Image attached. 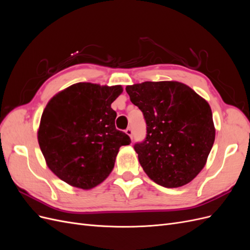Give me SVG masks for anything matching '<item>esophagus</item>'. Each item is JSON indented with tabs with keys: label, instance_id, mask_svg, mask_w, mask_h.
<instances>
[{
	"label": "esophagus",
	"instance_id": "34e87169",
	"mask_svg": "<svg viewBox=\"0 0 250 250\" xmlns=\"http://www.w3.org/2000/svg\"><path fill=\"white\" fill-rule=\"evenodd\" d=\"M125 132H126V134L128 135V137H129L130 139H132V130H131V128H127V129L125 130Z\"/></svg>",
	"mask_w": 250,
	"mask_h": 250
}]
</instances>
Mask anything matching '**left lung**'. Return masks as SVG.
<instances>
[{"label":"left lung","instance_id":"left-lung-1","mask_svg":"<svg viewBox=\"0 0 250 250\" xmlns=\"http://www.w3.org/2000/svg\"><path fill=\"white\" fill-rule=\"evenodd\" d=\"M126 92L147 124L146 140L134 145L143 170L165 188L191 183L215 142L208 101L178 81H145L127 85Z\"/></svg>","mask_w":250,"mask_h":250}]
</instances>
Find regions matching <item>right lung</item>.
Returning <instances> with one entry per match:
<instances>
[{"mask_svg": "<svg viewBox=\"0 0 250 250\" xmlns=\"http://www.w3.org/2000/svg\"><path fill=\"white\" fill-rule=\"evenodd\" d=\"M122 85L79 82L53 96L41 118L37 141L48 168L72 187L90 190L108 177L121 146L111 103Z\"/></svg>", "mask_w": 250, "mask_h": 250, "instance_id": "right-lung-1", "label": "right lung"}]
</instances>
